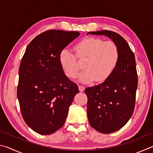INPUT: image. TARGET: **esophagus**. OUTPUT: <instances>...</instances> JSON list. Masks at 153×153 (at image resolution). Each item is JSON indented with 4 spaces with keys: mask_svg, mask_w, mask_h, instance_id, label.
<instances>
[{
    "mask_svg": "<svg viewBox=\"0 0 153 153\" xmlns=\"http://www.w3.org/2000/svg\"><path fill=\"white\" fill-rule=\"evenodd\" d=\"M84 89H85L84 86H82V85H79V90L80 92H83L84 90Z\"/></svg>",
    "mask_w": 153,
    "mask_h": 153,
    "instance_id": "obj_1",
    "label": "esophagus"
}]
</instances>
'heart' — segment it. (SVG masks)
<instances>
[{"label": "heart", "instance_id": "heart-1", "mask_svg": "<svg viewBox=\"0 0 153 153\" xmlns=\"http://www.w3.org/2000/svg\"><path fill=\"white\" fill-rule=\"evenodd\" d=\"M76 56L86 60L83 63L85 69L80 73L78 79L83 83L95 79L101 82L107 79L118 63L120 51L117 45L111 41L89 37L79 42L74 47ZM60 63L66 76L75 78L80 67L77 59L68 49H63L59 56Z\"/></svg>", "mask_w": 153, "mask_h": 153}]
</instances>
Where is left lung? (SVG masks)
I'll return each mask as SVG.
<instances>
[{"instance_id": "1", "label": "left lung", "mask_w": 153, "mask_h": 153, "mask_svg": "<svg viewBox=\"0 0 153 153\" xmlns=\"http://www.w3.org/2000/svg\"><path fill=\"white\" fill-rule=\"evenodd\" d=\"M88 33L107 36L120 51L118 63L108 78L85 89L90 125L99 132L110 134L123 128L134 112L138 87L135 56L126 40L117 33L101 30Z\"/></svg>"}]
</instances>
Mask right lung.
<instances>
[{
	"label": "right lung",
	"mask_w": 153,
	"mask_h": 153,
	"mask_svg": "<svg viewBox=\"0 0 153 153\" xmlns=\"http://www.w3.org/2000/svg\"><path fill=\"white\" fill-rule=\"evenodd\" d=\"M79 36L74 31H46L31 41L21 61L17 92L21 113L27 125L42 135L63 126L79 92L59 60L61 52Z\"/></svg>",
	"instance_id": "1"
}]
</instances>
